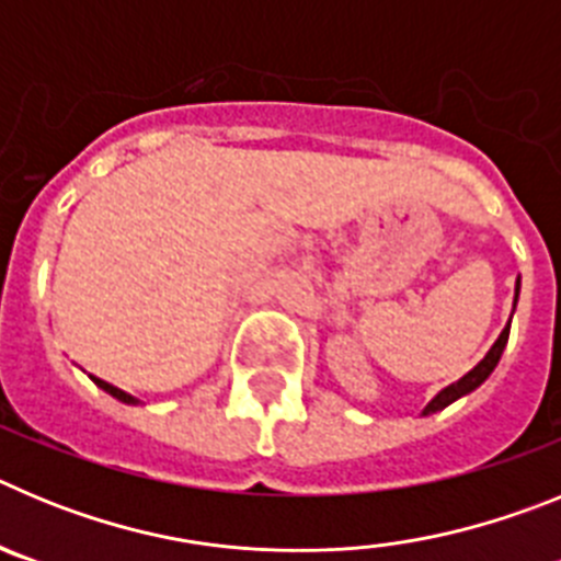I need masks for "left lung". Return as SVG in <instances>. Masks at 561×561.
Returning <instances> with one entry per match:
<instances>
[{"instance_id": "left-lung-1", "label": "left lung", "mask_w": 561, "mask_h": 561, "mask_svg": "<svg viewBox=\"0 0 561 561\" xmlns=\"http://www.w3.org/2000/svg\"><path fill=\"white\" fill-rule=\"evenodd\" d=\"M517 297H519V277H517V286H514V309H517ZM512 314H514V311H512ZM508 331H512V317H508V323H505V329L500 331V336H497V340H494L492 348H489V354H485L483 359H480L478 365H474V368L469 370V374L460 376L458 381L447 385V388H444V390H438V393L433 396V401H430L427 408L421 410V415L438 413V410L449 408L453 401H458L460 396H469V393H472V390H478L480 385H483V381L489 379V376H492V370L497 368L500 356H503V351H505V342H508Z\"/></svg>"}]
</instances>
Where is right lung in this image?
Returning <instances> with one entry per match:
<instances>
[{
	"label": "right lung",
	"instance_id": "add662e5",
	"mask_svg": "<svg viewBox=\"0 0 561 561\" xmlns=\"http://www.w3.org/2000/svg\"><path fill=\"white\" fill-rule=\"evenodd\" d=\"M92 381H95V385L101 390H106L108 396H114V399H117V401H123V404H140V399H134L131 393H126V390H121V388H114V385H108V381L98 379V376H92Z\"/></svg>",
	"mask_w": 561,
	"mask_h": 561
}]
</instances>
